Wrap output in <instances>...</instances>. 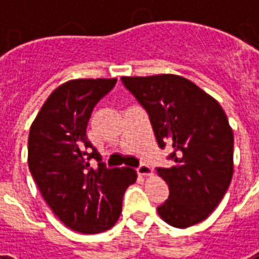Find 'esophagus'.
Returning <instances> with one entry per match:
<instances>
[{"mask_svg": "<svg viewBox=\"0 0 259 259\" xmlns=\"http://www.w3.org/2000/svg\"><path fill=\"white\" fill-rule=\"evenodd\" d=\"M137 173L140 176H149V175H152V168L146 164H141L137 168Z\"/></svg>", "mask_w": 259, "mask_h": 259, "instance_id": "obj_1", "label": "esophagus"}]
</instances>
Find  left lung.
Masks as SVG:
<instances>
[{
  "label": "left lung",
  "instance_id": "1",
  "mask_svg": "<svg viewBox=\"0 0 259 259\" xmlns=\"http://www.w3.org/2000/svg\"><path fill=\"white\" fill-rule=\"evenodd\" d=\"M123 86L146 110L158 146H172L170 168H157L169 197L157 207L168 225L185 229L217 208L233 179L234 134L225 110L177 75L123 76Z\"/></svg>",
  "mask_w": 259,
  "mask_h": 259
}]
</instances>
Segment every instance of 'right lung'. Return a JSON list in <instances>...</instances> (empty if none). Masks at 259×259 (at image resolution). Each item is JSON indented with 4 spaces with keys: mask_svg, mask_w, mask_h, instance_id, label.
<instances>
[{
    "mask_svg": "<svg viewBox=\"0 0 259 259\" xmlns=\"http://www.w3.org/2000/svg\"><path fill=\"white\" fill-rule=\"evenodd\" d=\"M117 79H75L51 94L28 138V165L44 200L68 227L98 234L117 223L132 168H107L86 129L94 107ZM97 159L98 169L89 166Z\"/></svg>",
    "mask_w": 259,
    "mask_h": 259,
    "instance_id": "add662e5",
    "label": "right lung"
}]
</instances>
